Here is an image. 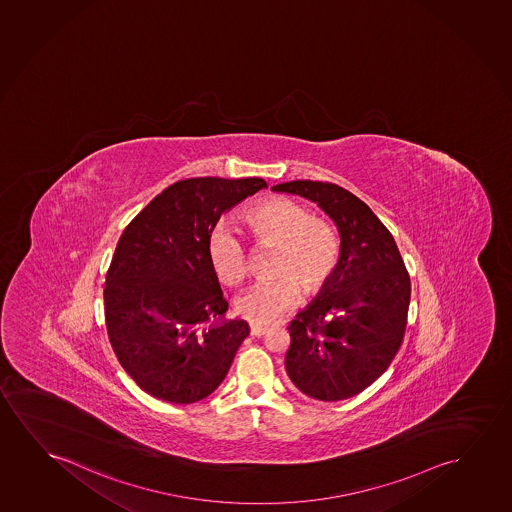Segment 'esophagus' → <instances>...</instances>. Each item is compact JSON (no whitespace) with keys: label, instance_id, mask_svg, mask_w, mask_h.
I'll list each match as a JSON object with an SVG mask.
<instances>
[{"label":"esophagus","instance_id":"34e87169","mask_svg":"<svg viewBox=\"0 0 512 512\" xmlns=\"http://www.w3.org/2000/svg\"><path fill=\"white\" fill-rule=\"evenodd\" d=\"M250 333H252V336H262V334L267 333V326H262V324H250Z\"/></svg>","mask_w":512,"mask_h":512}]
</instances>
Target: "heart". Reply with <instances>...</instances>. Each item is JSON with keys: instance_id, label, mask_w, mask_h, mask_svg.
Listing matches in <instances>:
<instances>
[{"instance_id": "1", "label": "heart", "mask_w": 512, "mask_h": 512, "mask_svg": "<svg viewBox=\"0 0 512 512\" xmlns=\"http://www.w3.org/2000/svg\"><path fill=\"white\" fill-rule=\"evenodd\" d=\"M245 225L257 245L278 246L273 273L236 297V312L255 324H266L296 306L304 292L324 287L338 262V243L326 223L296 200L271 197L255 204ZM208 257L223 283L236 285L248 271V252L241 237L218 225L208 243Z\"/></svg>"}]
</instances>
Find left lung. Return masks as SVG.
Masks as SVG:
<instances>
[{"mask_svg": "<svg viewBox=\"0 0 512 512\" xmlns=\"http://www.w3.org/2000/svg\"><path fill=\"white\" fill-rule=\"evenodd\" d=\"M271 190L312 200L340 234L333 275L287 327L285 370L310 398L347 400L373 384L400 350L410 276L391 232L354 193L322 181Z\"/></svg>", "mask_w": 512, "mask_h": 512, "instance_id": "1", "label": "left lung"}]
</instances>
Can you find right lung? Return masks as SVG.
Instances as JSON below:
<instances>
[{
	"label": "right lung",
	"instance_id": "obj_1",
	"mask_svg": "<svg viewBox=\"0 0 512 512\" xmlns=\"http://www.w3.org/2000/svg\"><path fill=\"white\" fill-rule=\"evenodd\" d=\"M267 188L260 178H193L165 188L119 237L105 280L114 354L142 391L188 405L208 398L250 334L225 319L211 232L223 213Z\"/></svg>",
	"mask_w": 512,
	"mask_h": 512
}]
</instances>
